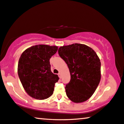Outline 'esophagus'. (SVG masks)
I'll return each mask as SVG.
<instances>
[{"mask_svg": "<svg viewBox=\"0 0 124 124\" xmlns=\"http://www.w3.org/2000/svg\"><path fill=\"white\" fill-rule=\"evenodd\" d=\"M58 75L59 78H62V75H61V73H59Z\"/></svg>", "mask_w": 124, "mask_h": 124, "instance_id": "esophagus-1", "label": "esophagus"}]
</instances>
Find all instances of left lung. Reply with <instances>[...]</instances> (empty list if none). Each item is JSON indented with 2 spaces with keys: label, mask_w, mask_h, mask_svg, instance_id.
Segmentation results:
<instances>
[{
  "label": "left lung",
  "mask_w": 124,
  "mask_h": 124,
  "mask_svg": "<svg viewBox=\"0 0 124 124\" xmlns=\"http://www.w3.org/2000/svg\"><path fill=\"white\" fill-rule=\"evenodd\" d=\"M58 54L67 64L70 80L65 89L68 98L76 103L87 101L97 89L101 78V63L94 51L87 45L63 46Z\"/></svg>",
  "instance_id": "left-lung-1"
}]
</instances>
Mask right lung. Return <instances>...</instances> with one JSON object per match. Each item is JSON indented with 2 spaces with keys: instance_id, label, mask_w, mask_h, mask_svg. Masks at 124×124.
Here are the masks:
<instances>
[{
  "instance_id": "1",
  "label": "right lung",
  "mask_w": 124,
  "mask_h": 124,
  "mask_svg": "<svg viewBox=\"0 0 124 124\" xmlns=\"http://www.w3.org/2000/svg\"><path fill=\"white\" fill-rule=\"evenodd\" d=\"M57 50L56 46L37 45L21 54L17 73L25 90L32 98L46 99L54 93V84L59 77L51 70L50 59Z\"/></svg>"
}]
</instances>
